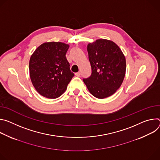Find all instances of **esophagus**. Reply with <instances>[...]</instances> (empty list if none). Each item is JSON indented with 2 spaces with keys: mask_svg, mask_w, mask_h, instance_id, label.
<instances>
[{
  "mask_svg": "<svg viewBox=\"0 0 160 160\" xmlns=\"http://www.w3.org/2000/svg\"><path fill=\"white\" fill-rule=\"evenodd\" d=\"M75 75L76 76H78V77H79L80 76V75H81V73L79 72H76V74H75Z\"/></svg>",
  "mask_w": 160,
  "mask_h": 160,
  "instance_id": "34e87169",
  "label": "esophagus"
}]
</instances>
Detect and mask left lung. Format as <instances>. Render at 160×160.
Masks as SVG:
<instances>
[{
    "instance_id": "1",
    "label": "left lung",
    "mask_w": 160,
    "mask_h": 160,
    "mask_svg": "<svg viewBox=\"0 0 160 160\" xmlns=\"http://www.w3.org/2000/svg\"><path fill=\"white\" fill-rule=\"evenodd\" d=\"M92 75L83 81L88 90L100 99L109 97L121 86L126 73V59L113 41L97 39L87 46Z\"/></svg>"
}]
</instances>
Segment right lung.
I'll list each match as a JSON object with an SVG mask.
<instances>
[{
	"mask_svg": "<svg viewBox=\"0 0 160 160\" xmlns=\"http://www.w3.org/2000/svg\"><path fill=\"white\" fill-rule=\"evenodd\" d=\"M68 48V44L62 42H46L31 55L30 77L35 89L41 95L57 98L67 90L74 76L65 57Z\"/></svg>",
	"mask_w": 160,
	"mask_h": 160,
	"instance_id": "1",
	"label": "right lung"
}]
</instances>
